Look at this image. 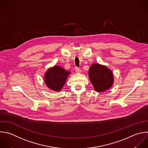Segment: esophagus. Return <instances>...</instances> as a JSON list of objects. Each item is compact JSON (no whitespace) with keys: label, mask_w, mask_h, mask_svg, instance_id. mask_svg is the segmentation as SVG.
Here are the masks:
<instances>
[{"label":"esophagus","mask_w":148,"mask_h":148,"mask_svg":"<svg viewBox=\"0 0 148 148\" xmlns=\"http://www.w3.org/2000/svg\"><path fill=\"white\" fill-rule=\"evenodd\" d=\"M75 71H76V72L77 73H79L82 72V70H81L80 68H77V67H76V68H75Z\"/></svg>","instance_id":"34e87169"}]
</instances>
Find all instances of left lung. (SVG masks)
<instances>
[{
  "instance_id": "left-lung-1",
  "label": "left lung",
  "mask_w": 148,
  "mask_h": 148,
  "mask_svg": "<svg viewBox=\"0 0 148 148\" xmlns=\"http://www.w3.org/2000/svg\"><path fill=\"white\" fill-rule=\"evenodd\" d=\"M88 76L94 89L103 92L109 89L114 82L112 71L105 65L98 63L92 64L88 70Z\"/></svg>"
}]
</instances>
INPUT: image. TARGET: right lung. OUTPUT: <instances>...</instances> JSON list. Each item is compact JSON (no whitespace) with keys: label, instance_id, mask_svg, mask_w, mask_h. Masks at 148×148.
I'll return each mask as SVG.
<instances>
[{"label":"right lung","instance_id":"1","mask_svg":"<svg viewBox=\"0 0 148 148\" xmlns=\"http://www.w3.org/2000/svg\"><path fill=\"white\" fill-rule=\"evenodd\" d=\"M71 71H68L59 65H54L47 69L45 74L46 86L54 91H60L66 83Z\"/></svg>","mask_w":148,"mask_h":148}]
</instances>
